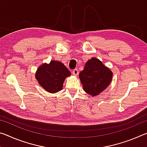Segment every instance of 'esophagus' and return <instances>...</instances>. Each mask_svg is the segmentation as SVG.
Wrapping results in <instances>:
<instances>
[{
  "label": "esophagus",
  "instance_id": "34e87169",
  "mask_svg": "<svg viewBox=\"0 0 147 147\" xmlns=\"http://www.w3.org/2000/svg\"><path fill=\"white\" fill-rule=\"evenodd\" d=\"M73 75H74V76H77L78 74V69H74V70L73 71Z\"/></svg>",
  "mask_w": 147,
  "mask_h": 147
}]
</instances>
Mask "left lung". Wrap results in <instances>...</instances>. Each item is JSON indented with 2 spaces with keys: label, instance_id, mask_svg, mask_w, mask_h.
Segmentation results:
<instances>
[{
  "label": "left lung",
  "instance_id": "left-lung-1",
  "mask_svg": "<svg viewBox=\"0 0 147 147\" xmlns=\"http://www.w3.org/2000/svg\"><path fill=\"white\" fill-rule=\"evenodd\" d=\"M112 76L110 69L96 58L89 59L84 70L79 74L84 90L93 96L105 90L111 83Z\"/></svg>",
  "mask_w": 147,
  "mask_h": 147
}]
</instances>
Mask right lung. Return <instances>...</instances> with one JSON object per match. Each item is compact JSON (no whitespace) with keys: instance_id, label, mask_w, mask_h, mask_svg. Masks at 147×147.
<instances>
[{"instance_id":"obj_1","label":"right lung","mask_w":147,"mask_h":147,"mask_svg":"<svg viewBox=\"0 0 147 147\" xmlns=\"http://www.w3.org/2000/svg\"><path fill=\"white\" fill-rule=\"evenodd\" d=\"M70 75V71L64 64L53 60L49 64L43 63L39 67L36 78L45 91L55 93L61 90L65 79Z\"/></svg>"}]
</instances>
